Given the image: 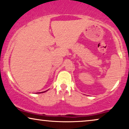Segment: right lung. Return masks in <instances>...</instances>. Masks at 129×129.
Wrapping results in <instances>:
<instances>
[{
    "mask_svg": "<svg viewBox=\"0 0 129 129\" xmlns=\"http://www.w3.org/2000/svg\"><path fill=\"white\" fill-rule=\"evenodd\" d=\"M45 92H46V91H45ZM39 93V92H38ZM39 93H40V92H39ZM40 93H41V92H40Z\"/></svg>",
    "mask_w": 129,
    "mask_h": 129,
    "instance_id": "1",
    "label": "right lung"
}]
</instances>
